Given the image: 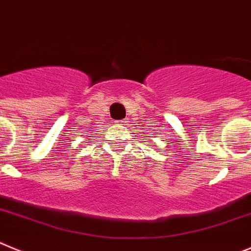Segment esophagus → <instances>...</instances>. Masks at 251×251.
Returning a JSON list of instances; mask_svg holds the SVG:
<instances>
[{"mask_svg":"<svg viewBox=\"0 0 251 251\" xmlns=\"http://www.w3.org/2000/svg\"><path fill=\"white\" fill-rule=\"evenodd\" d=\"M127 123H128L127 120H117V121H116V125H119V126H126V125H127Z\"/></svg>","mask_w":251,"mask_h":251,"instance_id":"obj_1","label":"esophagus"}]
</instances>
